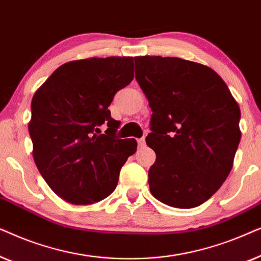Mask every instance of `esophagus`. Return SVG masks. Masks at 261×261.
I'll list each match as a JSON object with an SVG mask.
<instances>
[{
    "instance_id": "1",
    "label": "esophagus",
    "mask_w": 261,
    "mask_h": 261,
    "mask_svg": "<svg viewBox=\"0 0 261 261\" xmlns=\"http://www.w3.org/2000/svg\"><path fill=\"white\" fill-rule=\"evenodd\" d=\"M138 144H139V147H145V145H146L145 138H140V139H139Z\"/></svg>"
}]
</instances>
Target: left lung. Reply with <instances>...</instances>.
Here are the masks:
<instances>
[{
    "label": "left lung",
    "mask_w": 261,
    "mask_h": 261,
    "mask_svg": "<svg viewBox=\"0 0 261 261\" xmlns=\"http://www.w3.org/2000/svg\"><path fill=\"white\" fill-rule=\"evenodd\" d=\"M135 80L152 109L146 144L152 195L174 208H195L229 174L241 133L240 108L215 71L173 57H135Z\"/></svg>",
    "instance_id": "obj_1"
}]
</instances>
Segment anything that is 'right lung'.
Listing matches in <instances>:
<instances>
[{
    "label": "right lung",
    "instance_id": "add662e5",
    "mask_svg": "<svg viewBox=\"0 0 261 261\" xmlns=\"http://www.w3.org/2000/svg\"><path fill=\"white\" fill-rule=\"evenodd\" d=\"M133 72V57L76 60L59 66L34 94L28 124L33 158L64 201L87 205L108 197L137 151L134 139L116 137L119 122L108 109ZM102 124L105 135L99 134Z\"/></svg>",
    "mask_w": 261,
    "mask_h": 261
}]
</instances>
